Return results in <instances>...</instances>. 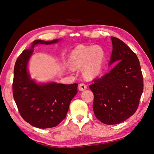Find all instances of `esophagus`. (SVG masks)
<instances>
[{
    "instance_id": "34e87169",
    "label": "esophagus",
    "mask_w": 154,
    "mask_h": 154,
    "mask_svg": "<svg viewBox=\"0 0 154 154\" xmlns=\"http://www.w3.org/2000/svg\"><path fill=\"white\" fill-rule=\"evenodd\" d=\"M87 88V85H85V83H80L79 85V89L80 91H84V90H85Z\"/></svg>"
}]
</instances>
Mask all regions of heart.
I'll return each mask as SVG.
<instances>
[{
  "label": "heart",
  "mask_w": 154,
  "mask_h": 154,
  "mask_svg": "<svg viewBox=\"0 0 154 154\" xmlns=\"http://www.w3.org/2000/svg\"><path fill=\"white\" fill-rule=\"evenodd\" d=\"M104 59V50L99 45H79L71 52L69 63L75 68L83 66V75L87 77L92 78L97 76L101 72Z\"/></svg>",
  "instance_id": "obj_1"
}]
</instances>
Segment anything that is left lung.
<instances>
[{"label": "left lung", "mask_w": 154, "mask_h": 154, "mask_svg": "<svg viewBox=\"0 0 154 154\" xmlns=\"http://www.w3.org/2000/svg\"><path fill=\"white\" fill-rule=\"evenodd\" d=\"M113 51L109 65L117 63L89 88L94 95L95 116L107 125L118 124L136 111L143 89V75L135 53L124 42L111 37Z\"/></svg>", "instance_id": "obj_1"}]
</instances>
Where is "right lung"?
<instances>
[{
	"label": "right lung",
	"instance_id": "add662e5",
	"mask_svg": "<svg viewBox=\"0 0 154 154\" xmlns=\"http://www.w3.org/2000/svg\"><path fill=\"white\" fill-rule=\"evenodd\" d=\"M59 41H34L31 47L18 57L14 68L13 93L18 109L25 122L41 129L59 125L65 118L72 99L77 93V83H37L31 79L28 72L27 66L35 45L53 44Z\"/></svg>",
	"mask_w": 154,
	"mask_h": 154
}]
</instances>
